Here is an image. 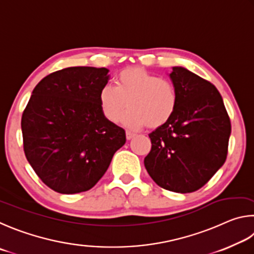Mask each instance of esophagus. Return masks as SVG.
Masks as SVG:
<instances>
[{
  "label": "esophagus",
  "instance_id": "esophagus-1",
  "mask_svg": "<svg viewBox=\"0 0 254 254\" xmlns=\"http://www.w3.org/2000/svg\"><path fill=\"white\" fill-rule=\"evenodd\" d=\"M136 135L134 134V132H131V131H126V138L128 139V140H130L131 138H134V137H135Z\"/></svg>",
  "mask_w": 254,
  "mask_h": 254
}]
</instances>
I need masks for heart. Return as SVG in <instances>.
Returning <instances> with one entry per match:
<instances>
[{
  "label": "heart",
  "mask_w": 254,
  "mask_h": 254,
  "mask_svg": "<svg viewBox=\"0 0 254 254\" xmlns=\"http://www.w3.org/2000/svg\"><path fill=\"white\" fill-rule=\"evenodd\" d=\"M116 86L105 84L98 100L104 117L115 123L125 106L122 123L131 129L145 125L157 128L174 116L179 95L170 80L159 78L140 66H129L120 71L115 79Z\"/></svg>",
  "instance_id": "heart-1"
}]
</instances>
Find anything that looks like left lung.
I'll use <instances>...</instances> for the list:
<instances>
[{
	"label": "left lung",
	"mask_w": 254,
	"mask_h": 254,
	"mask_svg": "<svg viewBox=\"0 0 254 254\" xmlns=\"http://www.w3.org/2000/svg\"><path fill=\"white\" fill-rule=\"evenodd\" d=\"M170 78L179 95L168 122L148 135L152 149L146 170L161 188L190 193L205 185L223 166L231 123L214 84L183 66H173Z\"/></svg>",
	"instance_id": "1"
}]
</instances>
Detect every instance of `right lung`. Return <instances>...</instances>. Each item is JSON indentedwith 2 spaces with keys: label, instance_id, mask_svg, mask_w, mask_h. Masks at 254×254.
<instances>
[{
  "label": "right lung",
  "instance_id": "right-lung-1",
  "mask_svg": "<svg viewBox=\"0 0 254 254\" xmlns=\"http://www.w3.org/2000/svg\"><path fill=\"white\" fill-rule=\"evenodd\" d=\"M109 70L70 66L44 77L33 89L21 120L26 159L51 190L75 194L90 190L126 143L122 127L99 106Z\"/></svg>",
  "mask_w": 254,
  "mask_h": 254
}]
</instances>
